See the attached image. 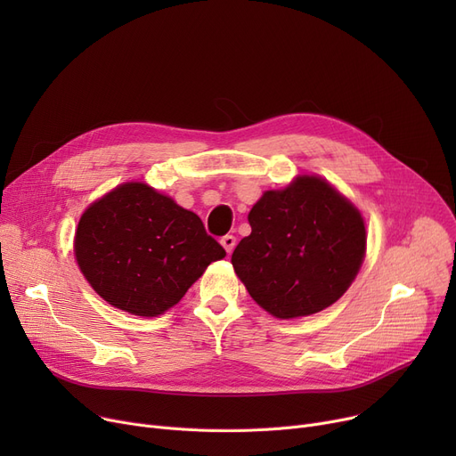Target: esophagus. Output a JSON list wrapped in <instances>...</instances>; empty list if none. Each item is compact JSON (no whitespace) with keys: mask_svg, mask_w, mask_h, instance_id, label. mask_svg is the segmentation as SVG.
I'll list each match as a JSON object with an SVG mask.
<instances>
[{"mask_svg":"<svg viewBox=\"0 0 456 456\" xmlns=\"http://www.w3.org/2000/svg\"><path fill=\"white\" fill-rule=\"evenodd\" d=\"M222 246L225 248L227 253H232V249H234V246H236V238H234L232 234H225V236L222 238Z\"/></svg>","mask_w":456,"mask_h":456,"instance_id":"obj_1","label":"esophagus"}]
</instances>
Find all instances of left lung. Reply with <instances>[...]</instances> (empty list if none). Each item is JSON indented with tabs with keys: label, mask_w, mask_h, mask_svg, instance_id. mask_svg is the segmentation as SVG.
<instances>
[{
	"label": "left lung",
	"mask_w": 456,
	"mask_h": 456,
	"mask_svg": "<svg viewBox=\"0 0 456 456\" xmlns=\"http://www.w3.org/2000/svg\"><path fill=\"white\" fill-rule=\"evenodd\" d=\"M251 234L231 262L249 296L275 318L316 314L338 301L366 255L358 208L325 179L299 175L253 205Z\"/></svg>",
	"instance_id": "obj_1"
}]
</instances>
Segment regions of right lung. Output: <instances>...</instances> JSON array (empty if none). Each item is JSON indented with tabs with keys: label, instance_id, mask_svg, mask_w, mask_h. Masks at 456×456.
Instances as JSON below:
<instances>
[{
	"label": "right lung",
	"instance_id": "obj_1",
	"mask_svg": "<svg viewBox=\"0 0 456 456\" xmlns=\"http://www.w3.org/2000/svg\"><path fill=\"white\" fill-rule=\"evenodd\" d=\"M76 260L109 305L155 318L181 301L225 249L200 216L146 183L119 184L81 216Z\"/></svg>",
	"mask_w": 456,
	"mask_h": 456
}]
</instances>
